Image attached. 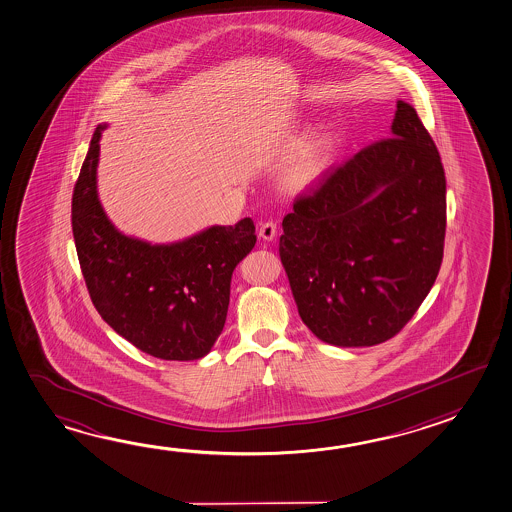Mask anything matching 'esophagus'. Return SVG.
<instances>
[{"label":"esophagus","instance_id":"1","mask_svg":"<svg viewBox=\"0 0 512 512\" xmlns=\"http://www.w3.org/2000/svg\"><path fill=\"white\" fill-rule=\"evenodd\" d=\"M258 234H260L261 240L272 242L276 238V234H278V226L274 222H265V224H261L260 233Z\"/></svg>","mask_w":512,"mask_h":512}]
</instances>
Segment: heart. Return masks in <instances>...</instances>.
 <instances>
[{
	"mask_svg": "<svg viewBox=\"0 0 512 512\" xmlns=\"http://www.w3.org/2000/svg\"><path fill=\"white\" fill-rule=\"evenodd\" d=\"M330 134L326 130H312L306 134L292 154L286 157L285 165L281 168V186L292 195H301L313 190L330 163Z\"/></svg>",
	"mask_w": 512,
	"mask_h": 512,
	"instance_id": "b5f03b06",
	"label": "heart"
}]
</instances>
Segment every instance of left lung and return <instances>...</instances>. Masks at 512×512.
Wrapping results in <instances>:
<instances>
[{
    "label": "left lung",
    "mask_w": 512,
    "mask_h": 512,
    "mask_svg": "<svg viewBox=\"0 0 512 512\" xmlns=\"http://www.w3.org/2000/svg\"><path fill=\"white\" fill-rule=\"evenodd\" d=\"M396 107L390 138L360 150L283 218L279 256L297 310L331 346L394 337L441 269V156L416 109Z\"/></svg>",
    "instance_id": "left-lung-1"
}]
</instances>
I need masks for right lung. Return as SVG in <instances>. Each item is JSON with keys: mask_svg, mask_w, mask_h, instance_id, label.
I'll use <instances>...</instances> for the list:
<instances>
[{"mask_svg": "<svg viewBox=\"0 0 512 512\" xmlns=\"http://www.w3.org/2000/svg\"><path fill=\"white\" fill-rule=\"evenodd\" d=\"M98 125L80 168L71 226L96 310L120 337L161 360H199L226 324L231 276L256 243L254 222L211 226L174 243H150L116 229L98 197Z\"/></svg>", "mask_w": 512, "mask_h": 512, "instance_id": "1", "label": "right lung"}]
</instances>
